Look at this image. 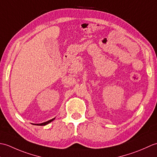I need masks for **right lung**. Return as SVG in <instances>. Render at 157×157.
<instances>
[{"label": "right lung", "instance_id": "1", "mask_svg": "<svg viewBox=\"0 0 157 157\" xmlns=\"http://www.w3.org/2000/svg\"><path fill=\"white\" fill-rule=\"evenodd\" d=\"M55 119V118H53V119H51V120H49V121H46V122H44V123H40V124H35V125H47L48 123H51V121H52L53 120H54Z\"/></svg>", "mask_w": 157, "mask_h": 157}]
</instances>
